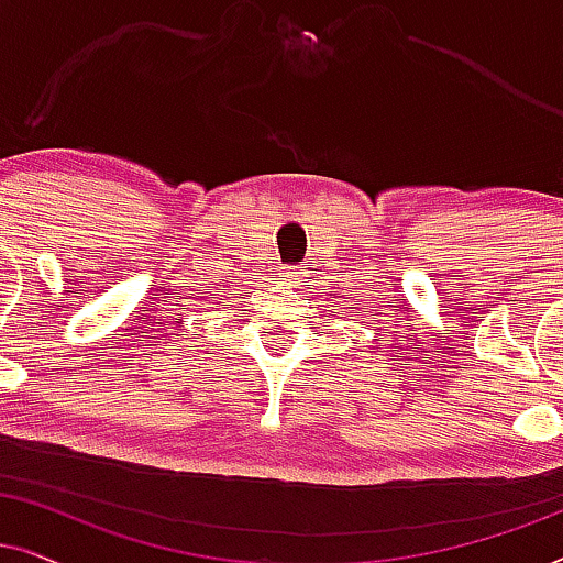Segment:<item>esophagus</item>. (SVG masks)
Wrapping results in <instances>:
<instances>
[{"mask_svg":"<svg viewBox=\"0 0 563 563\" xmlns=\"http://www.w3.org/2000/svg\"><path fill=\"white\" fill-rule=\"evenodd\" d=\"M284 279H287V282H291V279H297V276L299 274H302V272H299V268L297 266H284Z\"/></svg>","mask_w":563,"mask_h":563,"instance_id":"esophagus-1","label":"esophagus"}]
</instances>
